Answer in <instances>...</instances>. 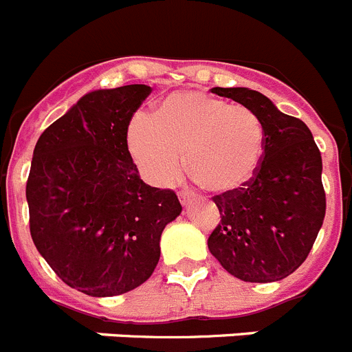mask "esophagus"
Returning a JSON list of instances; mask_svg holds the SVG:
<instances>
[{
  "mask_svg": "<svg viewBox=\"0 0 352 352\" xmlns=\"http://www.w3.org/2000/svg\"><path fill=\"white\" fill-rule=\"evenodd\" d=\"M179 202H182L183 206H188L190 202H192V193L179 192Z\"/></svg>",
  "mask_w": 352,
  "mask_h": 352,
  "instance_id": "esophagus-1",
  "label": "esophagus"
}]
</instances>
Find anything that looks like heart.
<instances>
[{"label":"heart","mask_w":352,"mask_h":352,"mask_svg":"<svg viewBox=\"0 0 352 352\" xmlns=\"http://www.w3.org/2000/svg\"><path fill=\"white\" fill-rule=\"evenodd\" d=\"M127 144L153 185H173L186 153L190 173L211 192L223 193L254 176L265 150V127L246 106L186 90L164 98L151 118H132Z\"/></svg>","instance_id":"heart-1"}]
</instances>
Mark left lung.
Returning <instances> with one entry per match:
<instances>
[{
	"label": "left lung",
	"mask_w": 352,
	"mask_h": 352,
	"mask_svg": "<svg viewBox=\"0 0 352 352\" xmlns=\"http://www.w3.org/2000/svg\"><path fill=\"white\" fill-rule=\"evenodd\" d=\"M212 94L253 109L265 127L260 167L244 186L214 195L221 223L208 248L228 274L246 283L281 281L305 262L323 225V162L300 118L246 87H214Z\"/></svg>",
	"instance_id": "8db88e82"
}]
</instances>
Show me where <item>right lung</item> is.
Segmentation results:
<instances>
[{"label": "right lung", "instance_id": "obj_1", "mask_svg": "<svg viewBox=\"0 0 352 352\" xmlns=\"http://www.w3.org/2000/svg\"><path fill=\"white\" fill-rule=\"evenodd\" d=\"M151 87L83 96L34 146L25 199L31 237L52 270L90 296L143 285L160 258V235L182 204L146 185L127 146L132 115Z\"/></svg>", "mask_w": 352, "mask_h": 352}]
</instances>
